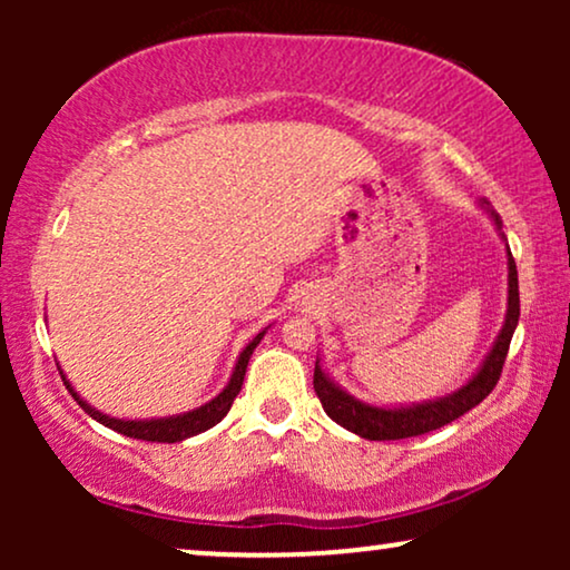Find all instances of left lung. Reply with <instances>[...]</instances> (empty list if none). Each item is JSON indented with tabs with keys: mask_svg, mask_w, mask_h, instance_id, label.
Instances as JSON below:
<instances>
[{
	"mask_svg": "<svg viewBox=\"0 0 570 570\" xmlns=\"http://www.w3.org/2000/svg\"><path fill=\"white\" fill-rule=\"evenodd\" d=\"M488 205V202H482ZM490 217H493L498 230H501V217L493 209L488 207ZM519 324V275H517V262L509 252V311H505V324L501 334H498L493 350L485 357V363L480 365V371L466 381V384L459 389V392L441 396V400L433 402H423V404H412V407H373V404H365L355 396H350L347 392L330 381V376L322 371V365L316 361L314 368V389L318 402L326 415H330L334 423L347 428L355 435L368 441H396V439H412V435H423L431 433L435 428L449 425L451 420L462 417L464 412H470L472 407L485 400V396L493 392L498 379H501L505 355H509V345L513 337V330Z\"/></svg>",
	"mask_w": 570,
	"mask_h": 570,
	"instance_id": "8db88e82",
	"label": "left lung"
}]
</instances>
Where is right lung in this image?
Wrapping results in <instances>:
<instances>
[{
  "mask_svg": "<svg viewBox=\"0 0 570 570\" xmlns=\"http://www.w3.org/2000/svg\"><path fill=\"white\" fill-rule=\"evenodd\" d=\"M262 337H264V332L256 334V337L244 347V353L238 355L236 368H233V376L228 381V386H225L213 402H207L197 410L184 412V415H174V417H160V420H116V417H108V415H104V412H98L96 407H90V404L85 400H80V394L75 392L65 373H61V371L59 373H61V381H65V386L69 389V394H72L77 400V404H80V407L88 412L92 420H98L100 425L111 428V431H116V433L129 435V439L153 441V443H176V441L191 439V435H197V433L209 431V428L217 425L225 415H228L233 400H236L240 386H244L248 357H252L254 347L259 345Z\"/></svg>",
  "mask_w": 570,
  "mask_h": 570,
  "instance_id": "right-lung-1",
  "label": "right lung"
}]
</instances>
